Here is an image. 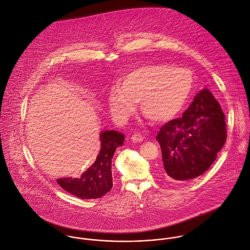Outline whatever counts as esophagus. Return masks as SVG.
<instances>
[{
  "label": "esophagus",
  "mask_w": 250,
  "mask_h": 250,
  "mask_svg": "<svg viewBox=\"0 0 250 250\" xmlns=\"http://www.w3.org/2000/svg\"><path fill=\"white\" fill-rule=\"evenodd\" d=\"M131 140H132L133 143H142L143 141V137L141 134H134V135L131 137Z\"/></svg>",
  "instance_id": "obj_1"
}]
</instances>
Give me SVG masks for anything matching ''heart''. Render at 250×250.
I'll list each match as a JSON object with an SVG mask.
<instances>
[{"instance_id": "b5f03b06", "label": "heart", "mask_w": 250, "mask_h": 250, "mask_svg": "<svg viewBox=\"0 0 250 250\" xmlns=\"http://www.w3.org/2000/svg\"><path fill=\"white\" fill-rule=\"evenodd\" d=\"M193 85L191 72L165 64L143 65L127 73L120 85L110 88L107 104L112 117L125 122L136 102L154 123L171 120L187 102Z\"/></svg>"}]
</instances>
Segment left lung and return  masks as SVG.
<instances>
[{
	"label": "left lung",
	"instance_id": "left-lung-1",
	"mask_svg": "<svg viewBox=\"0 0 250 250\" xmlns=\"http://www.w3.org/2000/svg\"><path fill=\"white\" fill-rule=\"evenodd\" d=\"M224 120L214 95L203 88L181 118L165 124L156 138L162 150L165 177L185 182L206 172L226 141Z\"/></svg>",
	"mask_w": 250,
	"mask_h": 250
}]
</instances>
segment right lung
<instances>
[{"instance_id":"add662e5","label":"right lung","mask_w":250,"mask_h":250,"mask_svg":"<svg viewBox=\"0 0 250 250\" xmlns=\"http://www.w3.org/2000/svg\"><path fill=\"white\" fill-rule=\"evenodd\" d=\"M125 136L114 130L100 134V149L95 162L80 178L58 179V184L67 192L82 199L104 196L112 188L111 160L117 147L123 145Z\"/></svg>"}]
</instances>
